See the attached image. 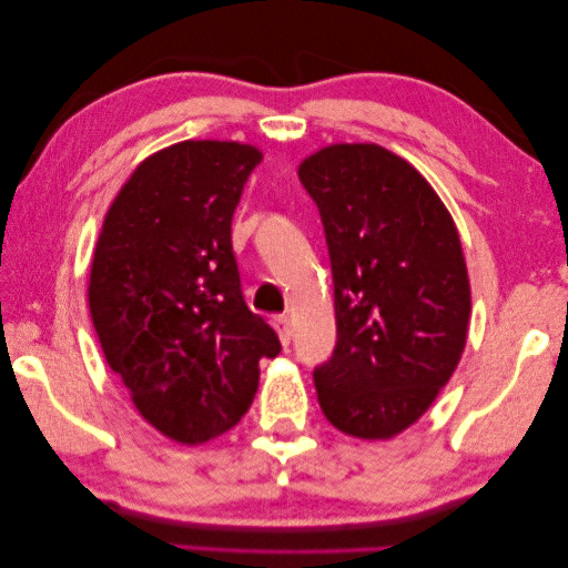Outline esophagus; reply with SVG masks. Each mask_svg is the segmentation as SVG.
I'll return each mask as SVG.
<instances>
[{
	"instance_id": "34e87169",
	"label": "esophagus",
	"mask_w": 568,
	"mask_h": 568,
	"mask_svg": "<svg viewBox=\"0 0 568 568\" xmlns=\"http://www.w3.org/2000/svg\"><path fill=\"white\" fill-rule=\"evenodd\" d=\"M272 327L276 329L278 339H282V345H290V339H292V322H290V317H286V314H276V317L272 320Z\"/></svg>"
}]
</instances>
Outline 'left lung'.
Instances as JSON below:
<instances>
[{"label":"left lung","mask_w":568,"mask_h":568,"mask_svg":"<svg viewBox=\"0 0 568 568\" xmlns=\"http://www.w3.org/2000/svg\"><path fill=\"white\" fill-rule=\"evenodd\" d=\"M327 234L337 347L314 372L327 420L359 440L415 425L448 385L470 324L450 211L425 175L377 143H332L300 163Z\"/></svg>","instance_id":"1"}]
</instances>
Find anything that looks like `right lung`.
Returning <instances> with one entry per match:
<instances>
[{
  "mask_svg": "<svg viewBox=\"0 0 568 568\" xmlns=\"http://www.w3.org/2000/svg\"><path fill=\"white\" fill-rule=\"evenodd\" d=\"M264 153L181 141L135 165L102 221L88 306L102 355L165 438L201 445L254 403L278 337L241 296L231 219Z\"/></svg>",
  "mask_w": 568,
  "mask_h": 568,
  "instance_id": "1",
  "label": "right lung"
}]
</instances>
